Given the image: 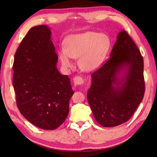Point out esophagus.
Here are the masks:
<instances>
[{
  "label": "esophagus",
  "instance_id": "34e87169",
  "mask_svg": "<svg viewBox=\"0 0 157 157\" xmlns=\"http://www.w3.org/2000/svg\"><path fill=\"white\" fill-rule=\"evenodd\" d=\"M74 83L75 85H81L83 83V79L82 77L77 76L76 77H74Z\"/></svg>",
  "mask_w": 157,
  "mask_h": 157
}]
</instances>
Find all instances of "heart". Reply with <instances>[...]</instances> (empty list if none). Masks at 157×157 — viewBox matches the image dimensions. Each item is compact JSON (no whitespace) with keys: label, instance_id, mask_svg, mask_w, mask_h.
Returning a JSON list of instances; mask_svg holds the SVG:
<instances>
[{"label":"heart","instance_id":"heart-1","mask_svg":"<svg viewBox=\"0 0 157 157\" xmlns=\"http://www.w3.org/2000/svg\"><path fill=\"white\" fill-rule=\"evenodd\" d=\"M66 47L61 46L58 54L65 68L73 66L72 59H78V65L86 71L97 69L104 63L111 41L106 34L94 31L74 34L66 38Z\"/></svg>","mask_w":157,"mask_h":157}]
</instances>
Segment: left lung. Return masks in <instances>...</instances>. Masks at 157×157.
<instances>
[{
    "label": "left lung",
    "mask_w": 157,
    "mask_h": 157,
    "mask_svg": "<svg viewBox=\"0 0 157 157\" xmlns=\"http://www.w3.org/2000/svg\"><path fill=\"white\" fill-rule=\"evenodd\" d=\"M91 78L87 99L96 121L104 127L127 121L143 99L145 83L143 57L126 31L118 34L110 58Z\"/></svg>",
    "instance_id": "8db88e82"
}]
</instances>
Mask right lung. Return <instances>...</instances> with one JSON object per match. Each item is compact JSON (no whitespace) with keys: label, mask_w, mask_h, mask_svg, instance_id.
Instances as JSON below:
<instances>
[{"label":"right lung","mask_w":157,"mask_h":157,"mask_svg":"<svg viewBox=\"0 0 157 157\" xmlns=\"http://www.w3.org/2000/svg\"><path fill=\"white\" fill-rule=\"evenodd\" d=\"M46 25L31 28L14 57L13 85L17 106L29 122L53 130L65 121L73 91L70 79L57 69L58 56Z\"/></svg>","instance_id":"1"}]
</instances>
